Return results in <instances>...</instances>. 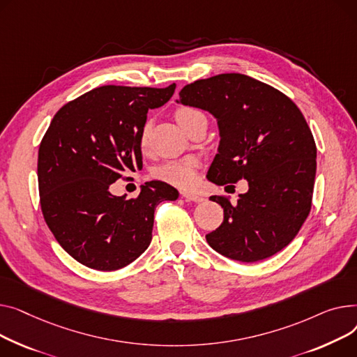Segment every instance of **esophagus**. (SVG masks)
<instances>
[{"label": "esophagus", "mask_w": 357, "mask_h": 357, "mask_svg": "<svg viewBox=\"0 0 357 357\" xmlns=\"http://www.w3.org/2000/svg\"><path fill=\"white\" fill-rule=\"evenodd\" d=\"M181 196H183L187 202H196V203H199V202H203V200H204L202 196L195 195V193H188V192H183Z\"/></svg>", "instance_id": "esophagus-1"}]
</instances>
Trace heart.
Returning <instances> with one entry per match:
<instances>
[{
	"label": "heart",
	"instance_id": "b5f03b06",
	"mask_svg": "<svg viewBox=\"0 0 357 357\" xmlns=\"http://www.w3.org/2000/svg\"><path fill=\"white\" fill-rule=\"evenodd\" d=\"M176 119L180 123V127L185 131L188 128V125L193 123L195 121L206 119V115L200 109L183 107L176 111ZM149 138H150V127L149 125H145L141 134L142 149H145V146L149 145ZM197 169H199V160L195 157H185L181 160H174V161L162 164L155 172V177L172 185L185 188L195 184L197 178Z\"/></svg>",
	"mask_w": 357,
	"mask_h": 357
}]
</instances>
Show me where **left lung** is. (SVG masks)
Wrapping results in <instances>:
<instances>
[{"label": "left lung", "mask_w": 357, "mask_h": 357, "mask_svg": "<svg viewBox=\"0 0 357 357\" xmlns=\"http://www.w3.org/2000/svg\"><path fill=\"white\" fill-rule=\"evenodd\" d=\"M178 102L211 112L220 144L207 180H246L236 204L223 196V222L206 235L216 252L241 262L275 255L294 239L311 211L317 149L297 105L278 89L241 73L185 85Z\"/></svg>", "instance_id": "1"}]
</instances>
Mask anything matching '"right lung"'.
<instances>
[{
  "label": "right lung",
  "instance_id": "right-lung-1",
  "mask_svg": "<svg viewBox=\"0 0 357 357\" xmlns=\"http://www.w3.org/2000/svg\"><path fill=\"white\" fill-rule=\"evenodd\" d=\"M174 91L176 83L100 86L63 105L52 119L38 149L40 206L56 241L82 265L115 271L135 261L153 239L155 207L178 197L155 180L135 199L109 192L123 174L142 169L146 112Z\"/></svg>",
  "mask_w": 357,
  "mask_h": 357
}]
</instances>
